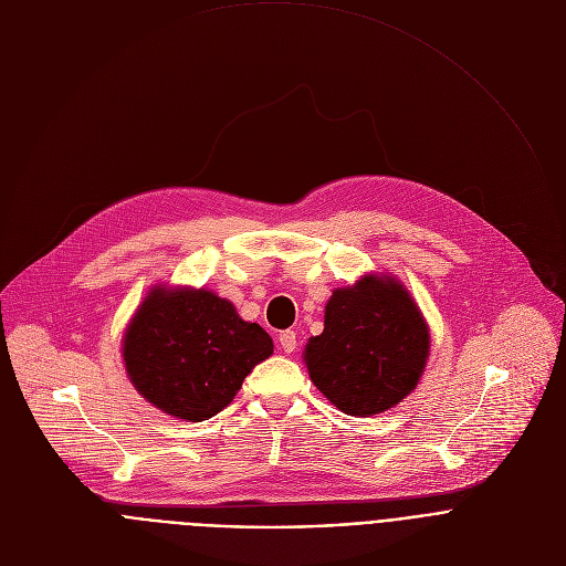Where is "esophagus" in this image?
Returning <instances> with one entry per match:
<instances>
[{
  "label": "esophagus",
  "instance_id": "esophagus-1",
  "mask_svg": "<svg viewBox=\"0 0 566 566\" xmlns=\"http://www.w3.org/2000/svg\"><path fill=\"white\" fill-rule=\"evenodd\" d=\"M279 344H281V348L285 353H294V348H296V333L294 331H283L279 335Z\"/></svg>",
  "mask_w": 566,
  "mask_h": 566
}]
</instances>
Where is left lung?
Returning <instances> with one entry per match:
<instances>
[{"label": "left lung", "instance_id": "1", "mask_svg": "<svg viewBox=\"0 0 566 566\" xmlns=\"http://www.w3.org/2000/svg\"><path fill=\"white\" fill-rule=\"evenodd\" d=\"M427 355V324L391 276H364L335 290L326 303L324 333L305 346L310 380L337 409L364 418L407 398Z\"/></svg>", "mask_w": 566, "mask_h": 566}]
</instances>
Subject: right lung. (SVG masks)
I'll return each instance as SVG.
<instances>
[{"instance_id":"obj_1","label":"right lung","mask_w":566,"mask_h":566,"mask_svg":"<svg viewBox=\"0 0 566 566\" xmlns=\"http://www.w3.org/2000/svg\"><path fill=\"white\" fill-rule=\"evenodd\" d=\"M274 353L272 337L238 317L207 290H153L123 339L135 389L181 420L222 411L259 361Z\"/></svg>"}]
</instances>
